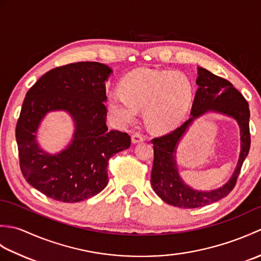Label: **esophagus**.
I'll return each instance as SVG.
<instances>
[{
    "label": "esophagus",
    "instance_id": "34e87169",
    "mask_svg": "<svg viewBox=\"0 0 261 261\" xmlns=\"http://www.w3.org/2000/svg\"><path fill=\"white\" fill-rule=\"evenodd\" d=\"M131 141H132V143H138V142H141V141H143V137L140 135V134H134L131 136Z\"/></svg>",
    "mask_w": 261,
    "mask_h": 261
}]
</instances>
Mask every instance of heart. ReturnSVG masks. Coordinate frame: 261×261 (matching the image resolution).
<instances>
[{
    "label": "heart",
    "instance_id": "heart-1",
    "mask_svg": "<svg viewBox=\"0 0 261 261\" xmlns=\"http://www.w3.org/2000/svg\"><path fill=\"white\" fill-rule=\"evenodd\" d=\"M192 83L180 71L142 68L126 75L121 92L109 95V110L122 124L134 122L138 109L154 130H165L181 118L192 97Z\"/></svg>",
    "mask_w": 261,
    "mask_h": 261
}]
</instances>
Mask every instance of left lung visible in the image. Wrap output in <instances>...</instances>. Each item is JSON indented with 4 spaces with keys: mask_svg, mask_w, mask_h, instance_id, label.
<instances>
[{
    "mask_svg": "<svg viewBox=\"0 0 261 261\" xmlns=\"http://www.w3.org/2000/svg\"><path fill=\"white\" fill-rule=\"evenodd\" d=\"M198 90L194 97L191 115L185 123L169 134L153 138V164L151 170V185L157 195L169 205L181 208H195L214 203L229 195L233 190L242 164L250 149L251 138L249 129L248 102L229 81L216 76L205 68H198L196 80ZM210 109L233 116L241 125L242 153L240 163L231 179L222 188L210 192L194 191L185 186L176 173L174 162V147L188 124L197 116Z\"/></svg>",
    "mask_w": 261,
    "mask_h": 261,
    "instance_id": "8db88e82",
    "label": "left lung"
}]
</instances>
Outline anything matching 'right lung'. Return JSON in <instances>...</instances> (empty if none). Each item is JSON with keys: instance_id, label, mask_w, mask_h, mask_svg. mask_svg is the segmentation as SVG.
Wrapping results in <instances>:
<instances>
[{"instance_id": "obj_1", "label": "right lung", "mask_w": 261, "mask_h": 261, "mask_svg": "<svg viewBox=\"0 0 261 261\" xmlns=\"http://www.w3.org/2000/svg\"><path fill=\"white\" fill-rule=\"evenodd\" d=\"M109 66L80 62L49 70L28 91L15 126L19 162L25 180L59 202L76 203L108 185L110 158L131 145L125 132L108 130L105 81ZM65 109L76 123L74 140L50 156L37 148L34 134L49 110Z\"/></svg>"}]
</instances>
